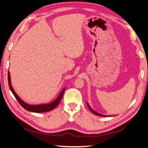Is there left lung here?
<instances>
[{"mask_svg": "<svg viewBox=\"0 0 148 148\" xmlns=\"http://www.w3.org/2000/svg\"><path fill=\"white\" fill-rule=\"evenodd\" d=\"M87 105H88V108H90V110L92 112V113H94V114H95V115H99V116H104L105 115H100V114H99V113H97V112H95L94 110H92V109H91V108L90 107V105H88V103H87Z\"/></svg>", "mask_w": 148, "mask_h": 148, "instance_id": "left-lung-1", "label": "left lung"}]
</instances>
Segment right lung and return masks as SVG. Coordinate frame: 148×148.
Here are the masks:
<instances>
[{
  "label": "right lung",
  "instance_id": "add662e5",
  "mask_svg": "<svg viewBox=\"0 0 148 148\" xmlns=\"http://www.w3.org/2000/svg\"><path fill=\"white\" fill-rule=\"evenodd\" d=\"M8 82H9L10 90H11L14 96L17 100H18V101L19 102V103L24 108L26 109V110L33 112H36V113L47 112L53 110L58 104H59V103L60 102L62 99V98L63 97L64 92L65 91V89H64L61 92V93L59 95L58 97L56 99V100L50 103L49 104H44V105H30L24 102L21 99H20V98L15 92L14 90H13V88L11 84V77H10L9 72H8Z\"/></svg>",
  "mask_w": 148,
  "mask_h": 148
}]
</instances>
